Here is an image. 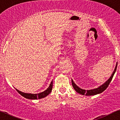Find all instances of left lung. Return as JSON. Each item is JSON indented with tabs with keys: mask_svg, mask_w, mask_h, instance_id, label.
<instances>
[{
	"mask_svg": "<svg viewBox=\"0 0 120 120\" xmlns=\"http://www.w3.org/2000/svg\"><path fill=\"white\" fill-rule=\"evenodd\" d=\"M117 63L116 64V67L115 68V70L114 72H113L112 75H111V77H110V79H108V81H106V82L104 84H103V85H101V86H100L99 88H97L94 89H91V90H84V89H81L80 88H79L78 86H77L76 84H75V83L73 82L72 79V87H73V88L77 92L81 94L82 95H96L98 94L101 93L103 92H104L105 89L107 88V87H108L109 85L110 82L112 80L113 76L115 73L116 68H117Z\"/></svg>",
	"mask_w": 120,
	"mask_h": 120,
	"instance_id": "obj_1",
	"label": "left lung"
}]
</instances>
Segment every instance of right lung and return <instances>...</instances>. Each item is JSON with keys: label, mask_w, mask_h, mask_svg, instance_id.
<instances>
[{"label": "right lung", "mask_w": 120, "mask_h": 120, "mask_svg": "<svg viewBox=\"0 0 120 120\" xmlns=\"http://www.w3.org/2000/svg\"><path fill=\"white\" fill-rule=\"evenodd\" d=\"M52 81L51 83L49 86V87L48 88L47 90H45L44 92L40 93L38 94H31V93H23L21 91L17 90L16 89V90L20 94H21L22 96H23L25 98L27 99H41L43 98H44L48 95L49 94L52 92Z\"/></svg>", "instance_id": "obj_1"}]
</instances>
